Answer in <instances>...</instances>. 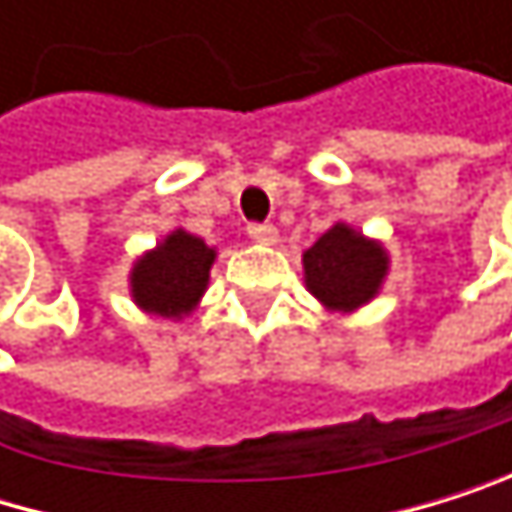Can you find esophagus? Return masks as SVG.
<instances>
[{
  "label": "esophagus",
  "instance_id": "esophagus-1",
  "mask_svg": "<svg viewBox=\"0 0 512 512\" xmlns=\"http://www.w3.org/2000/svg\"><path fill=\"white\" fill-rule=\"evenodd\" d=\"M248 236L258 242V245H276L279 242V230L273 224H251Z\"/></svg>",
  "mask_w": 512,
  "mask_h": 512
}]
</instances>
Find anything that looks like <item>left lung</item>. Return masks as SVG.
I'll use <instances>...</instances> for the list:
<instances>
[{
	"label": "left lung",
	"instance_id": "obj_1",
	"mask_svg": "<svg viewBox=\"0 0 512 512\" xmlns=\"http://www.w3.org/2000/svg\"><path fill=\"white\" fill-rule=\"evenodd\" d=\"M390 254L381 239H368L347 221H334L304 251V285L328 313H356L381 294Z\"/></svg>",
	"mask_w": 512,
	"mask_h": 512
}]
</instances>
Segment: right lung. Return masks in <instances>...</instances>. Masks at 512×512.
I'll return each instance as SVG.
<instances>
[{
	"label": "right lung",
	"mask_w": 512,
	"mask_h": 512,
	"mask_svg": "<svg viewBox=\"0 0 512 512\" xmlns=\"http://www.w3.org/2000/svg\"><path fill=\"white\" fill-rule=\"evenodd\" d=\"M214 258H218V248H211L184 227H174L162 236V242H156V248L134 258L128 270L131 301L144 313L171 322L193 316L208 291Z\"/></svg>",
	"instance_id": "obj_1"
}]
</instances>
